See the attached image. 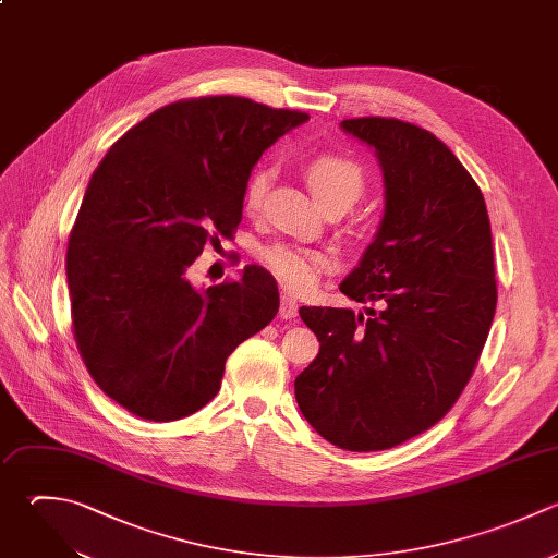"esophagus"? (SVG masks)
I'll list each match as a JSON object with an SVG mask.
<instances>
[{
	"instance_id": "esophagus-1",
	"label": "esophagus",
	"mask_w": 558,
	"mask_h": 558,
	"mask_svg": "<svg viewBox=\"0 0 558 558\" xmlns=\"http://www.w3.org/2000/svg\"><path fill=\"white\" fill-rule=\"evenodd\" d=\"M296 314H299L296 301L290 294H283L281 303H279V316L286 320H292V318H296Z\"/></svg>"
}]
</instances>
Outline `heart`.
<instances>
[{"label":"heart","mask_w":558,"mask_h":558,"mask_svg":"<svg viewBox=\"0 0 558 558\" xmlns=\"http://www.w3.org/2000/svg\"><path fill=\"white\" fill-rule=\"evenodd\" d=\"M268 179L270 170L266 166H257L248 174L244 183V207L248 211L259 209L268 187ZM305 179L320 207L340 203L349 209L362 198L366 190L364 170L342 155L314 157L305 163ZM257 257L266 266V270L294 294L310 292L318 283L320 275L333 266V257L329 253L288 242L262 246Z\"/></svg>","instance_id":"1"}]
</instances>
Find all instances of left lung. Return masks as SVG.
<instances>
[{
  "mask_svg": "<svg viewBox=\"0 0 558 558\" xmlns=\"http://www.w3.org/2000/svg\"><path fill=\"white\" fill-rule=\"evenodd\" d=\"M340 126L375 148L386 201L340 292L381 310L301 307L320 349L294 395L325 440L379 451L438 423L473 375L497 303L490 222L477 183L429 131L395 118Z\"/></svg>",
  "mask_w": 558,
  "mask_h": 558,
  "instance_id": "left-lung-1",
  "label": "left lung"
}]
</instances>
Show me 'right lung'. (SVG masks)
I'll return each instance as SVG.
<instances>
[{"label":"right lung","instance_id":"add662e5","mask_svg":"<svg viewBox=\"0 0 558 558\" xmlns=\"http://www.w3.org/2000/svg\"><path fill=\"white\" fill-rule=\"evenodd\" d=\"M307 113L240 96L166 105L96 168L68 244L78 351L96 384L135 416L177 421L209 403L225 362L279 312L270 272L196 290L187 268L242 220L244 183Z\"/></svg>","mask_w":558,"mask_h":558}]
</instances>
